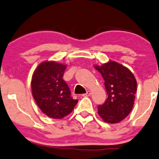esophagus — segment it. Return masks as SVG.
Segmentation results:
<instances>
[{"mask_svg": "<svg viewBox=\"0 0 159 159\" xmlns=\"http://www.w3.org/2000/svg\"><path fill=\"white\" fill-rule=\"evenodd\" d=\"M91 94V92L90 91H87V92L85 93H84V94L82 95L83 97H89L90 95Z\"/></svg>", "mask_w": 159, "mask_h": 159, "instance_id": "esophagus-1", "label": "esophagus"}]
</instances>
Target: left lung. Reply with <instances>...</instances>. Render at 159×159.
<instances>
[{"instance_id":"obj_1","label":"left lung","mask_w":159,"mask_h":159,"mask_svg":"<svg viewBox=\"0 0 159 159\" xmlns=\"http://www.w3.org/2000/svg\"><path fill=\"white\" fill-rule=\"evenodd\" d=\"M101 73L108 95L103 105H98V114L107 123H117L126 117L133 109L137 82L132 71L114 61L94 66Z\"/></svg>"}]
</instances>
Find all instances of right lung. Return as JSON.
<instances>
[{"label":"right lung","mask_w":159,"mask_h":159,"mask_svg":"<svg viewBox=\"0 0 159 159\" xmlns=\"http://www.w3.org/2000/svg\"><path fill=\"white\" fill-rule=\"evenodd\" d=\"M66 65L55 61L40 63L32 76V94L41 111L53 119H62L74 110L78 100L71 97L62 79Z\"/></svg>","instance_id":"right-lung-1"}]
</instances>
